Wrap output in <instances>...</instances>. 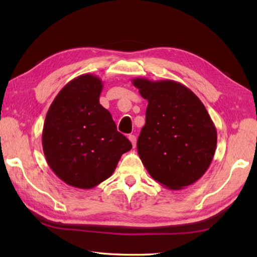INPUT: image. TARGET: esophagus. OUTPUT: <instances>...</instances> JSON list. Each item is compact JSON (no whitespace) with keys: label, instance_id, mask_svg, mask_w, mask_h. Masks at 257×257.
I'll list each match as a JSON object with an SVG mask.
<instances>
[{"label":"esophagus","instance_id":"esophagus-1","mask_svg":"<svg viewBox=\"0 0 257 257\" xmlns=\"http://www.w3.org/2000/svg\"><path fill=\"white\" fill-rule=\"evenodd\" d=\"M129 140L132 141V144H133V146L135 147L136 146V141H137V138H136V136L135 135H129Z\"/></svg>","mask_w":257,"mask_h":257}]
</instances>
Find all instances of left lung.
<instances>
[{"mask_svg": "<svg viewBox=\"0 0 257 257\" xmlns=\"http://www.w3.org/2000/svg\"><path fill=\"white\" fill-rule=\"evenodd\" d=\"M148 100L137 149L147 171L170 190H181L203 176L216 149L209 112L192 90L174 80L134 78Z\"/></svg>", "mask_w": 257, "mask_h": 257, "instance_id": "left-lung-1", "label": "left lung"}]
</instances>
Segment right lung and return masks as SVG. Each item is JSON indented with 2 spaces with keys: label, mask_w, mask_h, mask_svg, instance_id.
<instances>
[{
  "label": "right lung",
  "mask_w": 257,
  "mask_h": 257,
  "mask_svg": "<svg viewBox=\"0 0 257 257\" xmlns=\"http://www.w3.org/2000/svg\"><path fill=\"white\" fill-rule=\"evenodd\" d=\"M102 87L98 76L80 75L63 87L46 114L43 151L53 172L70 187L95 188L133 148L99 103Z\"/></svg>",
  "instance_id": "obj_1"
}]
</instances>
